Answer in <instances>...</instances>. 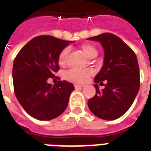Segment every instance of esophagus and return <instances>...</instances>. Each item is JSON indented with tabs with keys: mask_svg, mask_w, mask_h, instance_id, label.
<instances>
[{
	"mask_svg": "<svg viewBox=\"0 0 151 151\" xmlns=\"http://www.w3.org/2000/svg\"><path fill=\"white\" fill-rule=\"evenodd\" d=\"M74 87H75L76 89H78V88H81L84 87V85H78V84H75V85H74Z\"/></svg>",
	"mask_w": 151,
	"mask_h": 151,
	"instance_id": "obj_1",
	"label": "esophagus"
}]
</instances>
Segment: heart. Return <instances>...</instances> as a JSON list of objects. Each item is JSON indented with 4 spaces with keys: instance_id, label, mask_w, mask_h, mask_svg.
I'll return each mask as SVG.
<instances>
[{
    "instance_id": "b5f03b06",
    "label": "heart",
    "mask_w": 151,
    "mask_h": 151,
    "mask_svg": "<svg viewBox=\"0 0 151 151\" xmlns=\"http://www.w3.org/2000/svg\"><path fill=\"white\" fill-rule=\"evenodd\" d=\"M81 50L89 59L95 58L98 55V51L95 46L91 44H82L80 46ZM68 55V49L64 48L60 52L58 56V63L60 66H65L66 63V59ZM92 70H76L72 69L66 73V78L74 83H85L92 75Z\"/></svg>"
}]
</instances>
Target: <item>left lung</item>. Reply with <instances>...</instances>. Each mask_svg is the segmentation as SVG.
<instances>
[{"label": "left lung", "instance_id": "obj_1", "mask_svg": "<svg viewBox=\"0 0 151 151\" xmlns=\"http://www.w3.org/2000/svg\"><path fill=\"white\" fill-rule=\"evenodd\" d=\"M87 40L100 42L104 50L103 66L95 77L96 84L93 85L96 92L88 101V108L101 119H117L130 108L139 89V68L136 55L122 39L110 33ZM98 83L105 86L102 91H99Z\"/></svg>", "mask_w": 151, "mask_h": 151}]
</instances>
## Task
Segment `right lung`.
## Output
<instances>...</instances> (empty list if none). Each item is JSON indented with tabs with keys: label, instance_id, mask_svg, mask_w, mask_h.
Instances as JSON below:
<instances>
[{
	"label": "right lung",
	"instance_id": "add662e5",
	"mask_svg": "<svg viewBox=\"0 0 151 151\" xmlns=\"http://www.w3.org/2000/svg\"><path fill=\"white\" fill-rule=\"evenodd\" d=\"M73 41L48 35L34 37L19 51L13 63L12 78L15 96L26 112L35 119L49 121L67 107L73 84L59 81L48 83L59 70L58 56Z\"/></svg>",
	"mask_w": 151,
	"mask_h": 151
}]
</instances>
